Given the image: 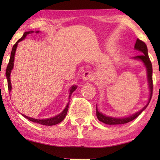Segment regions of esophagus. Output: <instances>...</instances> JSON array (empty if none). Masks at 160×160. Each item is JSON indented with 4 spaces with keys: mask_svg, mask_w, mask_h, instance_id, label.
I'll use <instances>...</instances> for the list:
<instances>
[{
    "mask_svg": "<svg viewBox=\"0 0 160 160\" xmlns=\"http://www.w3.org/2000/svg\"><path fill=\"white\" fill-rule=\"evenodd\" d=\"M82 78L84 80L92 81L93 80V75L90 71H85L82 75Z\"/></svg>",
    "mask_w": 160,
    "mask_h": 160,
    "instance_id": "1",
    "label": "esophagus"
}]
</instances>
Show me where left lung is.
<instances>
[{
	"instance_id": "left-lung-1",
	"label": "left lung",
	"mask_w": 160,
	"mask_h": 160,
	"mask_svg": "<svg viewBox=\"0 0 160 160\" xmlns=\"http://www.w3.org/2000/svg\"><path fill=\"white\" fill-rule=\"evenodd\" d=\"M135 48L136 50H138L141 51L142 53V55H139L135 56L134 58L140 59L141 60L143 63H145L146 68H147L148 71V82H149V87H150V99H149V102L148 104L143 108L142 110H140V112H137L135 114L132 115L129 117H126V118H112L109 117V116H107L104 114H102V113H100L98 109H97V107L96 106V114L97 117L99 119V121H102L104 123H106L107 125H119V124H123V123H127L134 120L135 118H137L140 113H141L143 110L146 109V107L148 106L149 103H150L152 96V90H153V82H152V63L150 60V58H149L148 53V48L147 45L145 44L144 42L141 41L139 39H137L136 43L135 44Z\"/></svg>"
}]
</instances>
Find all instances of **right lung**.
<instances>
[{
    "mask_svg": "<svg viewBox=\"0 0 160 160\" xmlns=\"http://www.w3.org/2000/svg\"><path fill=\"white\" fill-rule=\"evenodd\" d=\"M30 32H26L24 33L23 36L20 39L18 40V41L15 43V44L13 45V47L12 48V51H11V54H10V61H9V63L8 64V66H7V68H6V72H5V75H6V77H7V80H8V90L9 92L11 91V84H10V72H11V70L13 68V65H14V58H15V51H16V48H17L18 47V42H20L22 40H23L25 39V37L27 35L29 34ZM37 33L39 32H36ZM77 87L76 86H72L71 88H70V94H69V99H70V97H71V94H72V92L76 90ZM68 107H69V102L68 104H67L66 107L65 108V109L62 112V113H61L60 114H58V116H55V117H53V118H47V119H35V118H32L30 117H28V116H27L25 115L22 114V116L24 117H25L26 118L29 119V121H32V122L34 123H39V124H42V125H44V126H53V125H56V124H58L59 123H61L62 121L65 118V117L66 116L67 114V112H68Z\"/></svg>",
    "mask_w": 160,
    "mask_h": 160,
    "instance_id": "obj_1",
    "label": "right lung"
}]
</instances>
